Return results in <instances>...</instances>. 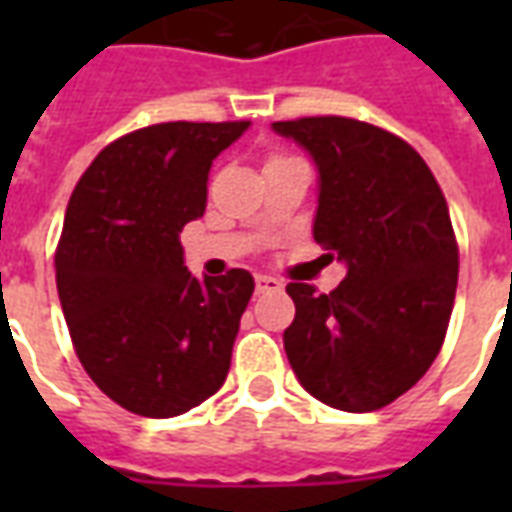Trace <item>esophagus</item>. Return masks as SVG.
I'll use <instances>...</instances> for the list:
<instances>
[{
    "instance_id": "34e87169",
    "label": "esophagus",
    "mask_w": 512,
    "mask_h": 512,
    "mask_svg": "<svg viewBox=\"0 0 512 512\" xmlns=\"http://www.w3.org/2000/svg\"><path fill=\"white\" fill-rule=\"evenodd\" d=\"M255 288L257 293H277V290H282V282L274 277H266V274H257Z\"/></svg>"
}]
</instances>
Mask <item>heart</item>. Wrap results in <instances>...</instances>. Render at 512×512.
Wrapping results in <instances>:
<instances>
[{
    "instance_id": "1",
    "label": "heart",
    "mask_w": 512,
    "mask_h": 512,
    "mask_svg": "<svg viewBox=\"0 0 512 512\" xmlns=\"http://www.w3.org/2000/svg\"><path fill=\"white\" fill-rule=\"evenodd\" d=\"M274 161H277V158H274Z\"/></svg>"
}]
</instances>
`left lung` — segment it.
<instances>
[{
	"label": "left lung",
	"mask_w": 512,
	"mask_h": 512,
	"mask_svg": "<svg viewBox=\"0 0 512 512\" xmlns=\"http://www.w3.org/2000/svg\"><path fill=\"white\" fill-rule=\"evenodd\" d=\"M318 167L312 235L348 266L318 293L290 282L296 318L282 340L299 384L340 411H376L439 356L458 288L447 200L414 147L351 117L274 123Z\"/></svg>",
	"instance_id": "left-lung-1"
}]
</instances>
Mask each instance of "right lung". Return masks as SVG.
Returning a JSON list of instances; mask_svg holds the SVG:
<instances>
[{"label": "right lung", "mask_w": 512, "mask_h": 512, "mask_svg": "<svg viewBox=\"0 0 512 512\" xmlns=\"http://www.w3.org/2000/svg\"><path fill=\"white\" fill-rule=\"evenodd\" d=\"M249 123H158L106 145L65 211L57 293L79 362L131 414L167 419L219 392L255 279H197L180 230L208 202L213 158Z\"/></svg>", "instance_id": "obj_1"}]
</instances>
